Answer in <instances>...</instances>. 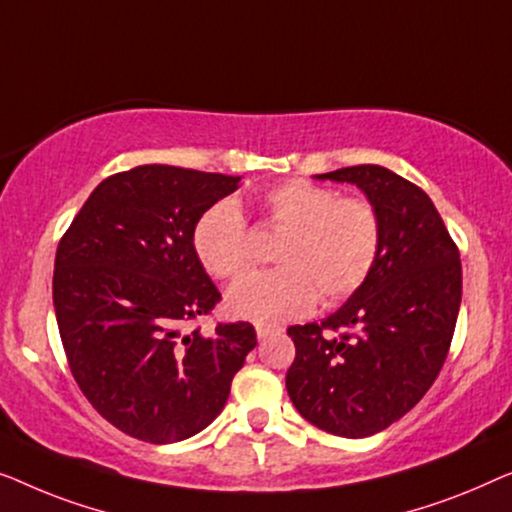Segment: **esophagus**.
<instances>
[{
  "mask_svg": "<svg viewBox=\"0 0 512 512\" xmlns=\"http://www.w3.org/2000/svg\"><path fill=\"white\" fill-rule=\"evenodd\" d=\"M280 327H271V325H257V338L259 341H266V338H271V336H278L280 334Z\"/></svg>",
  "mask_w": 512,
  "mask_h": 512,
  "instance_id": "esophagus-1",
  "label": "esophagus"
}]
</instances>
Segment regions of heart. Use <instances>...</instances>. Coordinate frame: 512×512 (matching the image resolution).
<instances>
[{
  "mask_svg": "<svg viewBox=\"0 0 512 512\" xmlns=\"http://www.w3.org/2000/svg\"><path fill=\"white\" fill-rule=\"evenodd\" d=\"M264 222L283 234L278 269L250 273L229 290L227 306L239 318L278 325L315 306L355 294L376 269L383 218L364 197H341L334 187L294 178L264 192ZM192 246L215 278H236L253 262L248 222L234 199L215 201L197 220Z\"/></svg>",
  "mask_w": 512,
  "mask_h": 512,
  "instance_id": "heart-1",
  "label": "heart"
}]
</instances>
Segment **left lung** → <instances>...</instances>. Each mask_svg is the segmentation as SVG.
<instances>
[{
    "mask_svg": "<svg viewBox=\"0 0 512 512\" xmlns=\"http://www.w3.org/2000/svg\"><path fill=\"white\" fill-rule=\"evenodd\" d=\"M355 183L383 218L376 269L327 320L294 325L285 385L315 427L364 438L390 427L441 373L462 304V259L434 201L378 164L320 174Z\"/></svg>",
    "mask_w": 512,
    "mask_h": 512,
    "instance_id": "obj_1",
    "label": "left lung"
}]
</instances>
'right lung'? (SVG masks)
Here are the masks:
<instances>
[{
  "label": "right lung",
  "mask_w": 512,
  "mask_h": 512,
  "mask_svg": "<svg viewBox=\"0 0 512 512\" xmlns=\"http://www.w3.org/2000/svg\"><path fill=\"white\" fill-rule=\"evenodd\" d=\"M239 176L143 164L104 178L60 239L53 304L71 376L122 434L164 445L206 429L257 345L250 322L187 325L222 299L192 246Z\"/></svg>",
  "instance_id": "add662e5"
}]
</instances>
